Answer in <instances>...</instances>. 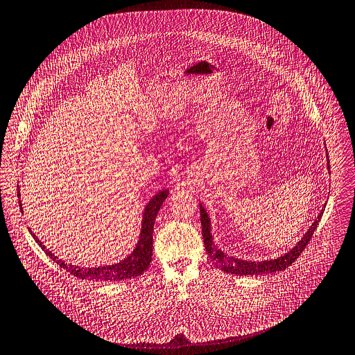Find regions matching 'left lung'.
<instances>
[{
  "instance_id": "8db88e82",
  "label": "left lung",
  "mask_w": 355,
  "mask_h": 355,
  "mask_svg": "<svg viewBox=\"0 0 355 355\" xmlns=\"http://www.w3.org/2000/svg\"><path fill=\"white\" fill-rule=\"evenodd\" d=\"M328 170H331L329 159H328ZM324 210H325V206L321 210L320 216L313 223V225L304 234L302 241H299L297 245L293 246L292 250H289L288 253H285L284 256H281L278 259L256 263V261H246V260H239V259H235V257H230L214 245L213 236L210 234V230H211L210 218H209L205 207L200 205V223H202V235H203V239H205V248H206V252H207L209 257L211 259L213 264L217 268L223 270L224 272L235 274V275H263V274L279 272V271L286 270L292 263H295L299 259L302 252H304L306 246L311 241L313 234L315 232V230L320 224V220L322 218Z\"/></svg>"
}]
</instances>
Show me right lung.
Returning <instances> with one entry per match:
<instances>
[{
    "instance_id": "right-lung-1",
    "label": "right lung",
    "mask_w": 355,
    "mask_h": 355,
    "mask_svg": "<svg viewBox=\"0 0 355 355\" xmlns=\"http://www.w3.org/2000/svg\"><path fill=\"white\" fill-rule=\"evenodd\" d=\"M20 195V193H19ZM168 195L167 189H163L157 192L146 205L144 210L142 217V227H141V235L139 241L137 243V248L132 250L130 256H127L123 261L112 266H103V267H77L67 264L62 260H59L55 254H52L44 245L40 242V239L35 236V234L28 230V232L33 235L34 241L38 243V246L45 252L46 256H49L60 268L70 272L73 277H77L80 279L85 281H95V282H112V281H124L131 279L138 275H141L144 271L148 270L150 261H152V248H153V225L156 216L166 200ZM19 206L21 209V205L19 202ZM23 211V210H21Z\"/></svg>"
}]
</instances>
